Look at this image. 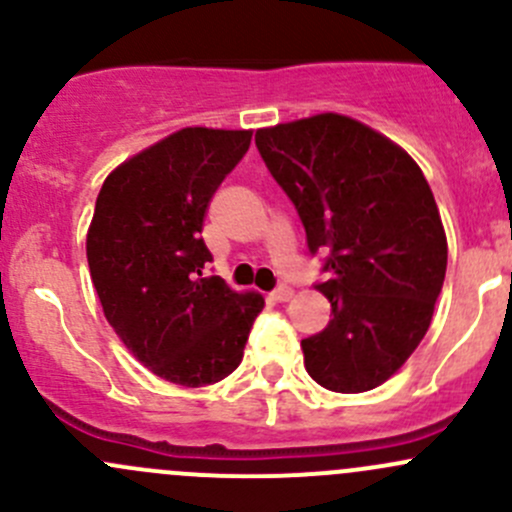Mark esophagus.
Masks as SVG:
<instances>
[{
	"label": "esophagus",
	"mask_w": 512,
	"mask_h": 512,
	"mask_svg": "<svg viewBox=\"0 0 512 512\" xmlns=\"http://www.w3.org/2000/svg\"><path fill=\"white\" fill-rule=\"evenodd\" d=\"M292 297H294V289L287 285H280L275 292H272V299H275V302H289Z\"/></svg>",
	"instance_id": "obj_1"
}]
</instances>
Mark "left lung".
<instances>
[{
	"mask_svg": "<svg viewBox=\"0 0 512 512\" xmlns=\"http://www.w3.org/2000/svg\"><path fill=\"white\" fill-rule=\"evenodd\" d=\"M257 151L297 208L309 252L327 250V329L302 339L304 366L337 394L376 389L431 324L446 277L441 213L416 160L342 113L255 133Z\"/></svg>",
	"mask_w": 512,
	"mask_h": 512,
	"instance_id": "1",
	"label": "left lung"
}]
</instances>
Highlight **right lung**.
<instances>
[{
    "label": "right lung",
    "instance_id": "1",
    "mask_svg": "<svg viewBox=\"0 0 512 512\" xmlns=\"http://www.w3.org/2000/svg\"><path fill=\"white\" fill-rule=\"evenodd\" d=\"M252 131L180 128L103 180L86 235L103 314L143 366L178 386H205L240 366L260 292L203 277L213 260L203 220Z\"/></svg>",
    "mask_w": 512,
    "mask_h": 512
}]
</instances>
